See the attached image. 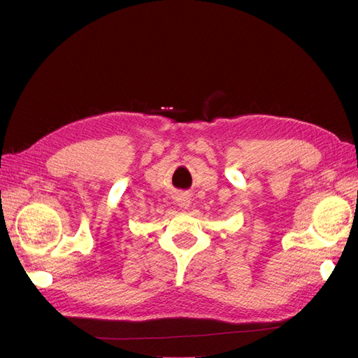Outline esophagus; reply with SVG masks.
Wrapping results in <instances>:
<instances>
[{
	"mask_svg": "<svg viewBox=\"0 0 358 358\" xmlns=\"http://www.w3.org/2000/svg\"><path fill=\"white\" fill-rule=\"evenodd\" d=\"M176 203H178V206H180V208H189V197L187 196V194H180V196H178L176 197Z\"/></svg>",
	"mask_w": 358,
	"mask_h": 358,
	"instance_id": "34e87169",
	"label": "esophagus"
}]
</instances>
